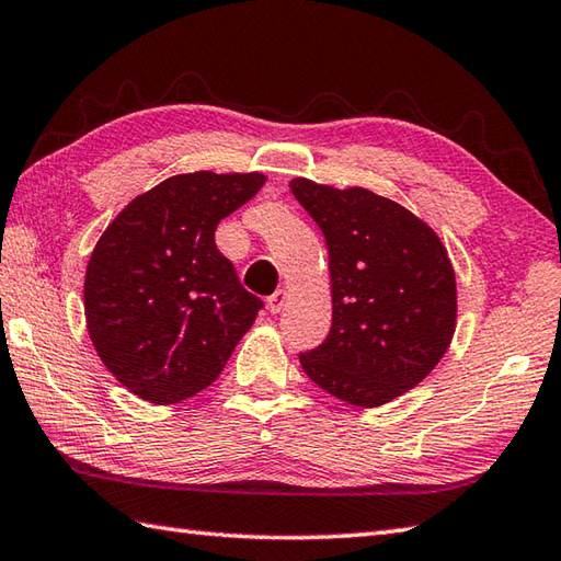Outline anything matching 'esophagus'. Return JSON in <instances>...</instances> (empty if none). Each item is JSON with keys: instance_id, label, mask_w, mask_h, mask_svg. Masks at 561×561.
<instances>
[{"instance_id": "1", "label": "esophagus", "mask_w": 561, "mask_h": 561, "mask_svg": "<svg viewBox=\"0 0 561 561\" xmlns=\"http://www.w3.org/2000/svg\"><path fill=\"white\" fill-rule=\"evenodd\" d=\"M284 304H287V291L279 289L267 299V309H270V313H279L284 309Z\"/></svg>"}]
</instances>
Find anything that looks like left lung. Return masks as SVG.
Wrapping results in <instances>:
<instances>
[{
    "mask_svg": "<svg viewBox=\"0 0 561 561\" xmlns=\"http://www.w3.org/2000/svg\"><path fill=\"white\" fill-rule=\"evenodd\" d=\"M321 228L333 289V325L299 355L313 383L375 409L421 383L455 333L457 284L447 250L409 208L362 186L291 180Z\"/></svg>",
    "mask_w": 561,
    "mask_h": 561,
    "instance_id": "obj_1",
    "label": "left lung"
}]
</instances>
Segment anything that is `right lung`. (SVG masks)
<instances>
[{
  "mask_svg": "<svg viewBox=\"0 0 561 561\" xmlns=\"http://www.w3.org/2000/svg\"><path fill=\"white\" fill-rule=\"evenodd\" d=\"M265 178L178 174L136 196L87 265V331L106 369L150 403L206 389L248 333L262 299L216 248V226Z\"/></svg>",
  "mask_w": 561,
  "mask_h": 561,
  "instance_id": "obj_1",
  "label": "right lung"
}]
</instances>
